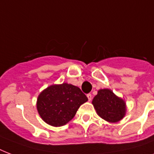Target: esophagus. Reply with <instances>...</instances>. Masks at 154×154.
I'll use <instances>...</instances> for the list:
<instances>
[{
	"instance_id": "obj_1",
	"label": "esophagus",
	"mask_w": 154,
	"mask_h": 154,
	"mask_svg": "<svg viewBox=\"0 0 154 154\" xmlns=\"http://www.w3.org/2000/svg\"><path fill=\"white\" fill-rule=\"evenodd\" d=\"M87 97H88V100H89V101H91V100H92V94H87Z\"/></svg>"
}]
</instances>
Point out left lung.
Returning a JSON list of instances; mask_svg holds the SVG:
<instances>
[{"label":"left lung","mask_w":154,"mask_h":154,"mask_svg":"<svg viewBox=\"0 0 154 154\" xmlns=\"http://www.w3.org/2000/svg\"><path fill=\"white\" fill-rule=\"evenodd\" d=\"M97 114L105 121L117 122L125 114V103L110 89H100L93 100Z\"/></svg>","instance_id":"left-lung-1"}]
</instances>
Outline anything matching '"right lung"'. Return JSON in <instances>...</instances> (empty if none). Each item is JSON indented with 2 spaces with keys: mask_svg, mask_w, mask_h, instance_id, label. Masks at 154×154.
Listing matches in <instances>:
<instances>
[{
  "mask_svg": "<svg viewBox=\"0 0 154 154\" xmlns=\"http://www.w3.org/2000/svg\"><path fill=\"white\" fill-rule=\"evenodd\" d=\"M87 101L85 94L78 87L63 83L42 91L37 99V108L47 124L62 126L73 118L81 105Z\"/></svg>",
  "mask_w": 154,
  "mask_h": 154,
  "instance_id": "1",
  "label": "right lung"
}]
</instances>
